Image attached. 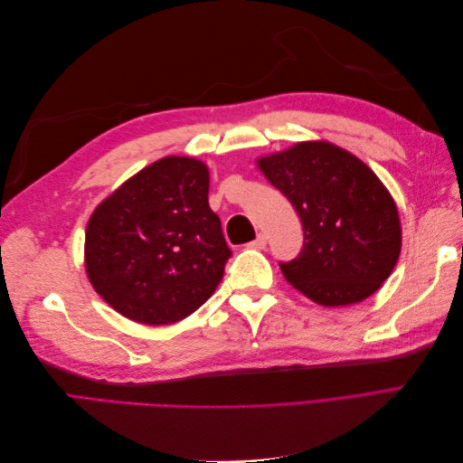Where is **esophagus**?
Listing matches in <instances>:
<instances>
[{"instance_id": "esophagus-1", "label": "esophagus", "mask_w": 463, "mask_h": 463, "mask_svg": "<svg viewBox=\"0 0 463 463\" xmlns=\"http://www.w3.org/2000/svg\"><path fill=\"white\" fill-rule=\"evenodd\" d=\"M250 247H257V249H264L266 247V235L264 233H259L257 240L250 243Z\"/></svg>"}]
</instances>
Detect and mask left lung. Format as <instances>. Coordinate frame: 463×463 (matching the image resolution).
<instances>
[{"label":"left lung","mask_w":463,"mask_h":463,"mask_svg":"<svg viewBox=\"0 0 463 463\" xmlns=\"http://www.w3.org/2000/svg\"><path fill=\"white\" fill-rule=\"evenodd\" d=\"M259 167L303 226L299 255L279 262L288 282L325 307L373 296L402 249L398 208L381 179L330 143H299L260 158Z\"/></svg>","instance_id":"1"}]
</instances>
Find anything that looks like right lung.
I'll list each match as a JSON object with an SVG mask.
<instances>
[{
	"label": "right lung",
	"instance_id": "right-lung-1",
	"mask_svg": "<svg viewBox=\"0 0 463 463\" xmlns=\"http://www.w3.org/2000/svg\"><path fill=\"white\" fill-rule=\"evenodd\" d=\"M208 167L167 156L94 210L85 262L96 293L143 325H172L213 296L232 257L208 206Z\"/></svg>",
	"mask_w": 463,
	"mask_h": 463
}]
</instances>
